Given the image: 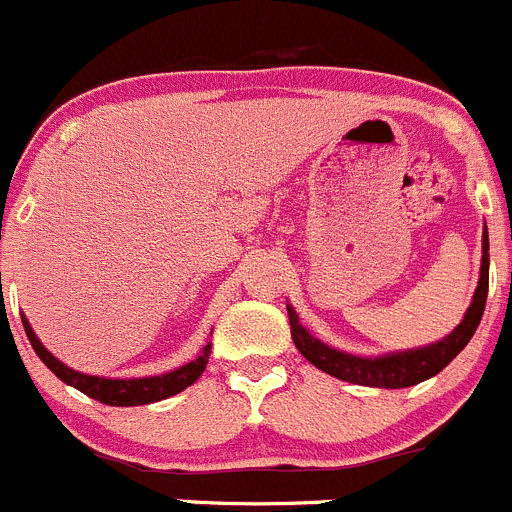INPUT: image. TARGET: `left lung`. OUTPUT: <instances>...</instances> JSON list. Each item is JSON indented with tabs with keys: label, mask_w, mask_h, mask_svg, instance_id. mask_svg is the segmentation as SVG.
<instances>
[{
	"label": "left lung",
	"mask_w": 512,
	"mask_h": 512,
	"mask_svg": "<svg viewBox=\"0 0 512 512\" xmlns=\"http://www.w3.org/2000/svg\"><path fill=\"white\" fill-rule=\"evenodd\" d=\"M490 243H488V226L483 228V259H480V279L478 289L472 294L470 306L460 324L452 329L440 342L425 344L417 349H405V352H389L379 357H362V354H349L337 347H329L321 339L306 329L299 321V314L294 306L286 304L291 324V339L296 349L314 364L321 372L332 377L344 379V382L362 384V387H379V389H402L420 384L425 379L440 374L457 354L465 349L485 311V299H488V276H490Z\"/></svg>",
	"instance_id": "left-lung-1"
}]
</instances>
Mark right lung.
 <instances>
[{
    "mask_svg": "<svg viewBox=\"0 0 512 512\" xmlns=\"http://www.w3.org/2000/svg\"><path fill=\"white\" fill-rule=\"evenodd\" d=\"M24 332H27L29 344L37 352V357L47 364L55 377H60L62 382L70 384V387L80 389L87 397L97 399L102 405L110 407H138V405H150V402H158V399H168L173 394L183 392L186 387H191L198 377L206 369L208 357H211V342H206V347L201 349L193 362L183 364L178 369H170L165 374H153V377H133V379H118V377H95V374H82L77 369L67 367L65 362L55 357L52 352H47L45 344L40 342V337L34 334V329L29 326L27 316L22 314Z\"/></svg>",
    "mask_w": 512,
    "mask_h": 512,
    "instance_id": "obj_1",
    "label": "right lung"
}]
</instances>
